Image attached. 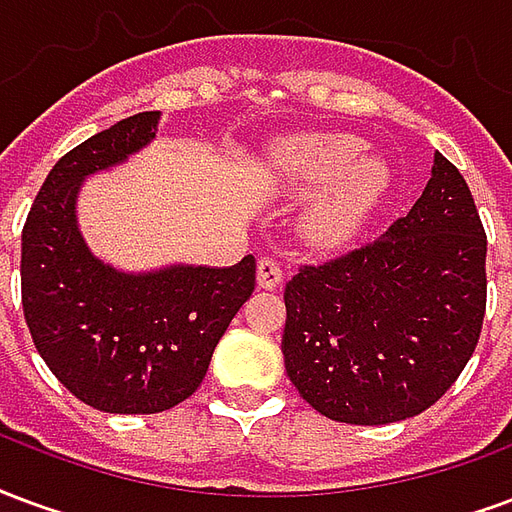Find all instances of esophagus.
Listing matches in <instances>:
<instances>
[{"instance_id":"esophagus-1","label":"esophagus","mask_w":512,"mask_h":512,"mask_svg":"<svg viewBox=\"0 0 512 512\" xmlns=\"http://www.w3.org/2000/svg\"><path fill=\"white\" fill-rule=\"evenodd\" d=\"M256 283H259V289H278L283 283V270H281V264L275 259H261L259 261V267H256Z\"/></svg>"}]
</instances>
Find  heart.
Returning <instances> with one entry per match:
<instances>
[{"instance_id": "heart-1", "label": "heart", "mask_w": 512, "mask_h": 512, "mask_svg": "<svg viewBox=\"0 0 512 512\" xmlns=\"http://www.w3.org/2000/svg\"><path fill=\"white\" fill-rule=\"evenodd\" d=\"M365 152L363 138L343 133L286 138L275 152L289 188L322 193L305 218V234L316 245L335 248L352 242L387 199L393 174L384 160Z\"/></svg>"}]
</instances>
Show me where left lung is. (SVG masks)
<instances>
[{"label":"left lung","instance_id":"left-lung-1","mask_svg":"<svg viewBox=\"0 0 512 512\" xmlns=\"http://www.w3.org/2000/svg\"><path fill=\"white\" fill-rule=\"evenodd\" d=\"M283 302L286 374L316 412L387 425L436 404L486 316V231L461 171L436 152L406 218L357 251L300 267Z\"/></svg>","mask_w":512,"mask_h":512}]
</instances>
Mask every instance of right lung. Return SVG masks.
I'll return each instance as SVG.
<instances>
[{"instance_id": "1", "label": "right lung", "mask_w": 512, "mask_h": 512, "mask_svg": "<svg viewBox=\"0 0 512 512\" xmlns=\"http://www.w3.org/2000/svg\"><path fill=\"white\" fill-rule=\"evenodd\" d=\"M141 111L87 138L48 171L21 234V302L37 352L78 401L155 414L196 393L226 327L256 286V259L125 272L89 251L76 201L84 179L155 138Z\"/></svg>"}]
</instances>
